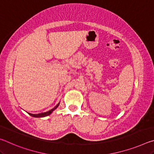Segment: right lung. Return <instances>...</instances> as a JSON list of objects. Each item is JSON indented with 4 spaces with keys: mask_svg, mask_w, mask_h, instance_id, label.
Returning a JSON list of instances; mask_svg holds the SVG:
<instances>
[{
    "mask_svg": "<svg viewBox=\"0 0 154 154\" xmlns=\"http://www.w3.org/2000/svg\"><path fill=\"white\" fill-rule=\"evenodd\" d=\"M60 105V103L57 105L56 106H54V107L51 109V110H49L47 112H44V113H38V114H32V113H28V114L30 115V116L34 117V118H44V117H46V116H48L50 115L52 112H53L54 110H55L56 109H57V107L59 106Z\"/></svg>",
    "mask_w": 154,
    "mask_h": 154,
    "instance_id": "right-lung-1",
    "label": "right lung"
}]
</instances>
